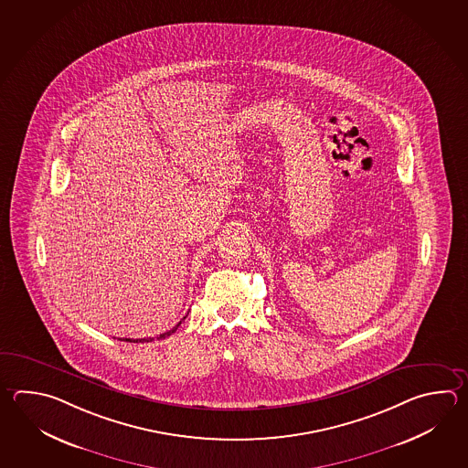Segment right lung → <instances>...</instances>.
Instances as JSON below:
<instances>
[{
	"label": "right lung",
	"instance_id": "add662e5",
	"mask_svg": "<svg viewBox=\"0 0 468 468\" xmlns=\"http://www.w3.org/2000/svg\"><path fill=\"white\" fill-rule=\"evenodd\" d=\"M186 316H183V320H185ZM183 320H180L178 324H175L173 326L172 330H168V332H165V334L160 335V336H156V340H162V338H165V336H170V335L175 334L176 330H178V326L182 324ZM122 342H130V344H144V342H152L153 338H136V340H133V338H120Z\"/></svg>",
	"mask_w": 468,
	"mask_h": 468
}]
</instances>
